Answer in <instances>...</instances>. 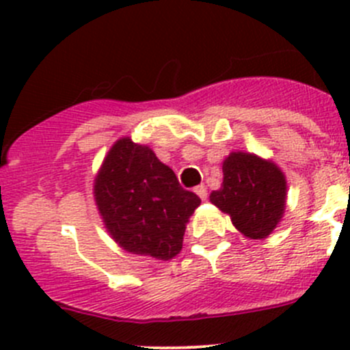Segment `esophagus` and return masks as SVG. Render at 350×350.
I'll use <instances>...</instances> for the list:
<instances>
[{"label": "esophagus", "mask_w": 350, "mask_h": 350, "mask_svg": "<svg viewBox=\"0 0 350 350\" xmlns=\"http://www.w3.org/2000/svg\"><path fill=\"white\" fill-rule=\"evenodd\" d=\"M195 191H196V195L201 198V200H206V198H208V189H206V186H204V185L196 186Z\"/></svg>", "instance_id": "esophagus-1"}]
</instances>
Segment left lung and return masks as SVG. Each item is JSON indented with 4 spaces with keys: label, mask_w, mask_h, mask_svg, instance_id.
I'll return each instance as SVG.
<instances>
[{
    "label": "left lung",
    "mask_w": 350,
    "mask_h": 350,
    "mask_svg": "<svg viewBox=\"0 0 350 350\" xmlns=\"http://www.w3.org/2000/svg\"><path fill=\"white\" fill-rule=\"evenodd\" d=\"M224 183L211 203L230 215L249 239H264L283 218L286 179L276 164L254 154L232 152L224 161Z\"/></svg>",
    "instance_id": "obj_1"
}]
</instances>
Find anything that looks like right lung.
Listing matches in <instances>:
<instances>
[{
    "label": "right lung",
    "instance_id": "add662e5",
    "mask_svg": "<svg viewBox=\"0 0 350 350\" xmlns=\"http://www.w3.org/2000/svg\"><path fill=\"white\" fill-rule=\"evenodd\" d=\"M94 198L115 242L133 254L167 260L183 247L201 200L146 146L120 139L105 157Z\"/></svg>",
    "mask_w": 350,
    "mask_h": 350
}]
</instances>
